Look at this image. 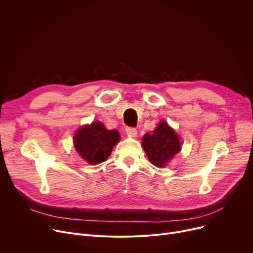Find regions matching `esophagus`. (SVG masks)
<instances>
[{"label":"esophagus","mask_w":253,"mask_h":253,"mask_svg":"<svg viewBox=\"0 0 253 253\" xmlns=\"http://www.w3.org/2000/svg\"><path fill=\"white\" fill-rule=\"evenodd\" d=\"M126 133L131 137H136L137 136V130L133 127H127L126 128Z\"/></svg>","instance_id":"obj_1"}]
</instances>
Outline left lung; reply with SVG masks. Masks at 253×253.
Instances as JSON below:
<instances>
[{
    "label": "left lung",
    "mask_w": 253,
    "mask_h": 253,
    "mask_svg": "<svg viewBox=\"0 0 253 253\" xmlns=\"http://www.w3.org/2000/svg\"><path fill=\"white\" fill-rule=\"evenodd\" d=\"M142 148L150 162L163 168L181 149L178 135L166 121H161L153 133H145L142 137Z\"/></svg>",
    "instance_id": "obj_1"
}]
</instances>
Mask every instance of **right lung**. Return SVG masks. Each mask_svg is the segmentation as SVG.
Segmentation results:
<instances>
[{"instance_id": "obj_1", "label": "right lung", "mask_w": 253, "mask_h": 253, "mask_svg": "<svg viewBox=\"0 0 253 253\" xmlns=\"http://www.w3.org/2000/svg\"><path fill=\"white\" fill-rule=\"evenodd\" d=\"M117 130H108L100 122H93L79 129L74 136L78 154L90 165H97L108 160L113 148L119 142Z\"/></svg>"}]
</instances>
